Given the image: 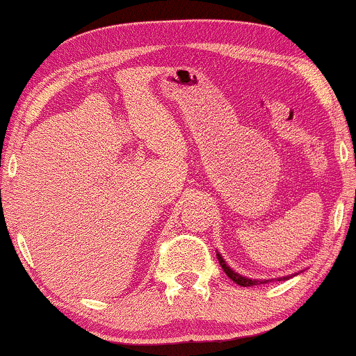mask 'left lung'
Masks as SVG:
<instances>
[{"instance_id":"left-lung-1","label":"left lung","mask_w":356,"mask_h":356,"mask_svg":"<svg viewBox=\"0 0 356 356\" xmlns=\"http://www.w3.org/2000/svg\"><path fill=\"white\" fill-rule=\"evenodd\" d=\"M217 259H219V262H220V265H222V268H224V272L227 273V277H230L232 278V280L235 282V284L237 285H241V286H252V285H259V284H265V280H252V278H245V277H242V275H238V273H235L232 268L230 267H227V264H225V260L222 259V257L217 254ZM286 278V277H285Z\"/></svg>"}]
</instances>
